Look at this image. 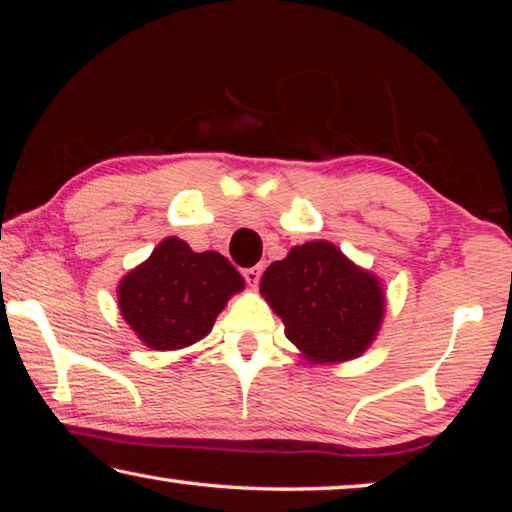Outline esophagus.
Returning a JSON list of instances; mask_svg holds the SVG:
<instances>
[{
	"instance_id": "esophagus-1",
	"label": "esophagus",
	"mask_w": 512,
	"mask_h": 512,
	"mask_svg": "<svg viewBox=\"0 0 512 512\" xmlns=\"http://www.w3.org/2000/svg\"><path fill=\"white\" fill-rule=\"evenodd\" d=\"M262 271H264V266L262 264H257V266H250V268H244V280H246V284L248 287H257L259 284V277H262Z\"/></svg>"
}]
</instances>
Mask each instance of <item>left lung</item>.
<instances>
[{
	"label": "left lung",
	"instance_id": "1",
	"mask_svg": "<svg viewBox=\"0 0 512 512\" xmlns=\"http://www.w3.org/2000/svg\"><path fill=\"white\" fill-rule=\"evenodd\" d=\"M259 291L284 334L314 363L350 361L368 350L384 318L377 275L352 264L329 241H307L273 262Z\"/></svg>",
	"mask_w": 512,
	"mask_h": 512
}]
</instances>
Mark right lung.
<instances>
[{"instance_id": "1", "label": "right lung", "mask_w": 512, "mask_h": 512, "mask_svg": "<svg viewBox=\"0 0 512 512\" xmlns=\"http://www.w3.org/2000/svg\"><path fill=\"white\" fill-rule=\"evenodd\" d=\"M244 277L214 250L194 253L183 239L167 237L144 264L119 282V311L142 343L180 350L210 334L216 316Z\"/></svg>"}]
</instances>
